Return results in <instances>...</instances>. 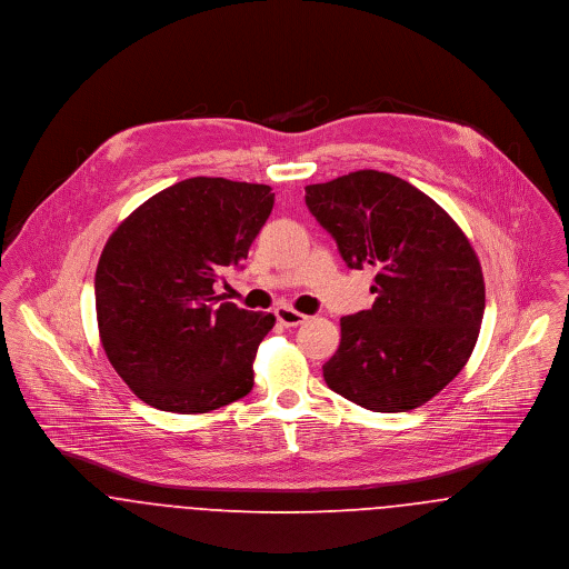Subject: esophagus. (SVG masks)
I'll return each mask as SVG.
<instances>
[{
  "mask_svg": "<svg viewBox=\"0 0 569 569\" xmlns=\"http://www.w3.org/2000/svg\"><path fill=\"white\" fill-rule=\"evenodd\" d=\"M274 315H277V320H279L283 327H297V325H301V322L308 320V316L301 315V312H297V310H292V308H288V306H279V308L274 310Z\"/></svg>",
  "mask_w": 569,
  "mask_h": 569,
  "instance_id": "1",
  "label": "esophagus"
}]
</instances>
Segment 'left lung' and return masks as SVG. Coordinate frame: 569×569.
Returning <instances> with one entry per match:
<instances>
[{
	"label": "left lung",
	"mask_w": 569,
	"mask_h": 569,
	"mask_svg": "<svg viewBox=\"0 0 569 569\" xmlns=\"http://www.w3.org/2000/svg\"><path fill=\"white\" fill-rule=\"evenodd\" d=\"M306 204L349 268L378 270L373 308L340 318L327 386L373 412L423 406L462 371L480 333L473 247L441 204L378 170L308 186Z\"/></svg>",
	"instance_id": "1"
}]
</instances>
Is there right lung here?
I'll use <instances>...</instances> for the list:
<instances>
[{
    "label": "right lung",
    "mask_w": 569,
    "mask_h": 569,
    "mask_svg": "<svg viewBox=\"0 0 569 569\" xmlns=\"http://www.w3.org/2000/svg\"><path fill=\"white\" fill-rule=\"evenodd\" d=\"M274 204L268 186L193 177L154 193L113 231L96 270L104 353L148 406L198 415L242 399L274 316L220 303Z\"/></svg>",
    "instance_id": "add662e5"
}]
</instances>
